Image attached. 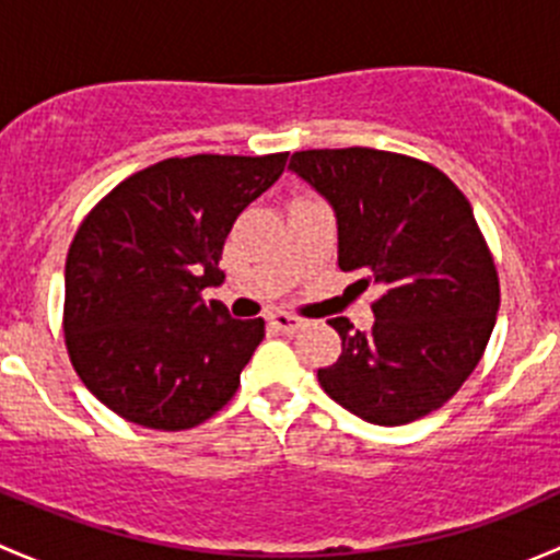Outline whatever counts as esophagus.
<instances>
[{"label":"esophagus","mask_w":560,"mask_h":560,"mask_svg":"<svg viewBox=\"0 0 560 560\" xmlns=\"http://www.w3.org/2000/svg\"><path fill=\"white\" fill-rule=\"evenodd\" d=\"M268 322H270V327H276V330H281V332H295L303 327L301 316L287 314V312H273L268 316Z\"/></svg>","instance_id":"obj_1"}]
</instances>
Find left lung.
Returning <instances> with one entry per match:
<instances>
[{
  "instance_id": "obj_1",
  "label": "left lung",
  "mask_w": 560,
  "mask_h": 560,
  "mask_svg": "<svg viewBox=\"0 0 560 560\" xmlns=\"http://www.w3.org/2000/svg\"><path fill=\"white\" fill-rule=\"evenodd\" d=\"M290 167L330 200L341 270L382 290L371 330L330 319L341 354L316 371L322 389L374 425L442 409L482 360L501 303L466 195L431 162L365 145L295 151Z\"/></svg>"
}]
</instances>
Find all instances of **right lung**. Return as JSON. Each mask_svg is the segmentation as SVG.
<instances>
[{
    "label": "right lung",
    "mask_w": 560,
    "mask_h": 560,
    "mask_svg": "<svg viewBox=\"0 0 560 560\" xmlns=\"http://www.w3.org/2000/svg\"><path fill=\"white\" fill-rule=\"evenodd\" d=\"M287 156H171L113 186L78 224L65 265L67 354L127 422L189 431L241 387L265 319H233L202 290L224 279L235 219Z\"/></svg>",
    "instance_id": "1"
}]
</instances>
